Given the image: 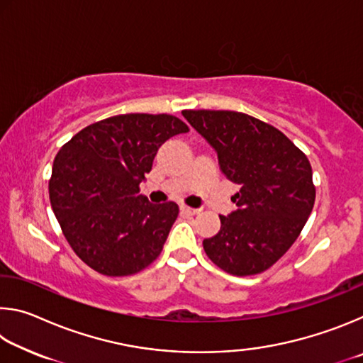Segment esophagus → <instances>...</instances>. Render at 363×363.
<instances>
[{
  "label": "esophagus",
  "instance_id": "obj_1",
  "mask_svg": "<svg viewBox=\"0 0 363 363\" xmlns=\"http://www.w3.org/2000/svg\"><path fill=\"white\" fill-rule=\"evenodd\" d=\"M181 211L190 214V216H194V214H199L201 210H200V208H190L187 205H181Z\"/></svg>",
  "mask_w": 363,
  "mask_h": 363
}]
</instances>
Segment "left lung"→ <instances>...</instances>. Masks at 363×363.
<instances>
[{"mask_svg": "<svg viewBox=\"0 0 363 363\" xmlns=\"http://www.w3.org/2000/svg\"><path fill=\"white\" fill-rule=\"evenodd\" d=\"M196 133L218 153L220 171L240 186L237 210L205 238L208 257L238 277L274 266L299 237L314 208L307 157L277 128L232 110H184Z\"/></svg>", "mask_w": 363, "mask_h": 363, "instance_id": "8db88e82", "label": "left lung"}]
</instances>
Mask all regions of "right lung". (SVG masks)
Instances as JSON below:
<instances>
[{
    "instance_id": "obj_1",
    "label": "right lung",
    "mask_w": 363,
    "mask_h": 363,
    "mask_svg": "<svg viewBox=\"0 0 363 363\" xmlns=\"http://www.w3.org/2000/svg\"><path fill=\"white\" fill-rule=\"evenodd\" d=\"M189 126L173 115L126 113L77 133L57 152L49 199L67 242L91 269L133 275L157 259L179 214L139 195L158 147Z\"/></svg>"
}]
</instances>
